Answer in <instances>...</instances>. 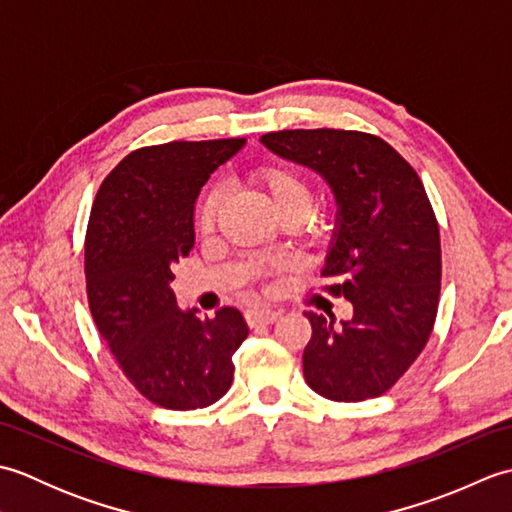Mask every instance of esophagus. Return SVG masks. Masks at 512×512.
Masks as SVG:
<instances>
[{
  "label": "esophagus",
  "instance_id": "esophagus-1",
  "mask_svg": "<svg viewBox=\"0 0 512 512\" xmlns=\"http://www.w3.org/2000/svg\"><path fill=\"white\" fill-rule=\"evenodd\" d=\"M279 319V312L277 310H270L264 306H255V308H248L246 310V323L250 328H257V325H268V323H275Z\"/></svg>",
  "mask_w": 512,
  "mask_h": 512
}]
</instances>
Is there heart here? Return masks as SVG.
Instances as JSON below:
<instances>
[{"mask_svg": "<svg viewBox=\"0 0 512 512\" xmlns=\"http://www.w3.org/2000/svg\"><path fill=\"white\" fill-rule=\"evenodd\" d=\"M255 182L264 189L268 195L270 204L279 217H299L303 220L312 209L314 202V193L310 182L306 180L303 173L290 167H262L255 171ZM220 204H222V191L220 189H211L204 195L200 206H198V228L202 235L213 233L215 222H217V213H220Z\"/></svg>", "mask_w": 512, "mask_h": 512, "instance_id": "heart-1", "label": "heart"}]
</instances>
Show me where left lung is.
I'll return each instance as SVG.
<instances>
[{"mask_svg": "<svg viewBox=\"0 0 512 512\" xmlns=\"http://www.w3.org/2000/svg\"><path fill=\"white\" fill-rule=\"evenodd\" d=\"M273 154L323 176L336 198V231L321 277L352 303L334 323L306 312L312 336L303 376L319 396H383L427 345L438 314L442 250L418 173L383 138L347 129H284L262 136Z\"/></svg>", "mask_w": 512, "mask_h": 512, "instance_id": "left-lung-1", "label": "left lung"}]
</instances>
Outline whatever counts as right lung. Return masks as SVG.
<instances>
[{
    "label": "right lung",
    "mask_w": 512,
    "mask_h": 512,
    "mask_svg": "<svg viewBox=\"0 0 512 512\" xmlns=\"http://www.w3.org/2000/svg\"><path fill=\"white\" fill-rule=\"evenodd\" d=\"M246 138L173 140L136 149L101 184L85 233L92 319L129 383L158 407L189 411L220 400L248 336L242 312L209 319L180 310L171 268L195 244L193 211L211 173Z\"/></svg>",
    "instance_id": "right-lung-1"
}]
</instances>
